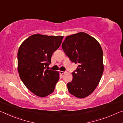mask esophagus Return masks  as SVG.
<instances>
[{
  "label": "esophagus",
  "instance_id": "esophagus-1",
  "mask_svg": "<svg viewBox=\"0 0 123 123\" xmlns=\"http://www.w3.org/2000/svg\"><path fill=\"white\" fill-rule=\"evenodd\" d=\"M60 73L62 75V74H63L65 73V72H63V71H60Z\"/></svg>",
  "mask_w": 123,
  "mask_h": 123
}]
</instances>
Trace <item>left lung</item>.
Instances as JSON below:
<instances>
[{
    "label": "left lung",
    "instance_id": "8db88e82",
    "mask_svg": "<svg viewBox=\"0 0 123 123\" xmlns=\"http://www.w3.org/2000/svg\"><path fill=\"white\" fill-rule=\"evenodd\" d=\"M64 53L72 62L78 63L67 84L69 92L79 98L90 95L99 84L104 72L103 51L93 37L80 32L68 36L62 44Z\"/></svg>",
    "mask_w": 123,
    "mask_h": 123
}]
</instances>
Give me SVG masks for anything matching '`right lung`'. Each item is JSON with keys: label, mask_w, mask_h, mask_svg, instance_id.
I'll use <instances>...</instances> for the list:
<instances>
[{"label": "right lung", "mask_w": 123, "mask_h": 123, "mask_svg": "<svg viewBox=\"0 0 123 123\" xmlns=\"http://www.w3.org/2000/svg\"><path fill=\"white\" fill-rule=\"evenodd\" d=\"M63 37L35 34L22 43L18 50V71L27 88L35 95L44 97L54 91L59 80L58 72L47 69L53 53Z\"/></svg>", "instance_id": "add662e5"}]
</instances>
